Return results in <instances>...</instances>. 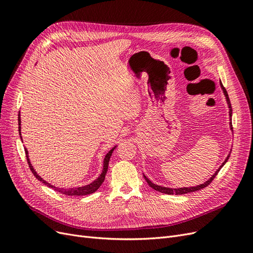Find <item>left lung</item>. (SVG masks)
Segmentation results:
<instances>
[{"label":"left lung","instance_id":"obj_1","mask_svg":"<svg viewBox=\"0 0 253 253\" xmlns=\"http://www.w3.org/2000/svg\"><path fill=\"white\" fill-rule=\"evenodd\" d=\"M219 85H220V87H221V89H223V93H224V95H225V97H226V101H227V104H228V109H229V126H230V129L231 131H233L232 129V122H231V117H232V108H231V103H230V99H229V97H228V93H227V90H226V88L223 86V83H221V81H219ZM230 153H231V150H230V152H229V154H228V156L226 157V159L224 160V163L221 164L220 166H219V168L218 169L213 173V175H211V177L208 179V180H206L205 182H203V183H201V185H197V186H194V187H183V188H168V187H163V186H158V185H156V183H154V182H152L147 176H145L144 174H143V177H144V179L147 180V182H148V185L152 188V189H154L155 191H158V192H162V193H165V194H175V195H181V194H186V193H190V192H195V191H198V190H201V189H204L205 187H207L208 185H210V182L213 180V178L215 177V176L217 175V173L219 172V170L221 169V168H223L224 166H225V164L228 162V159H229V157H230Z\"/></svg>","mask_w":253,"mask_h":253}]
</instances>
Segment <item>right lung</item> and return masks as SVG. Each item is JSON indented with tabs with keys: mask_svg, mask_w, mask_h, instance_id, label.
I'll use <instances>...</instances> for the list:
<instances>
[{
	"mask_svg": "<svg viewBox=\"0 0 253 253\" xmlns=\"http://www.w3.org/2000/svg\"><path fill=\"white\" fill-rule=\"evenodd\" d=\"M18 124H19V134H20V137H21V140H22V136H21V115H20V112H19V115H18ZM117 148V145H115L114 148H112L108 154L105 155L104 159H103V168H102V172L101 174L98 176V177L94 180L91 181L89 183H87V185L85 186H82V187H76V188H70V189H64V188H59V187H55L52 186L51 183L47 182L46 180H44L41 176L38 174L36 172V170L34 169V167L32 165V163H30V159H29V155H28V151L27 149L25 148V153H26V158H27V163H28V166L30 168V170H32V172L34 173V175L36 176V178L38 180H40L42 183H44V185H46L47 187L53 189L55 191H58V192L62 193V194H65V195H71V196H82V195H88V194H91L96 192V191L98 190V188L100 187L102 185V182L104 181V178H105V175H106V172H108V168H109V162H110V158L113 154L114 150Z\"/></svg>",
	"mask_w": 253,
	"mask_h": 253,
	"instance_id": "obj_1",
	"label": "right lung"
}]
</instances>
